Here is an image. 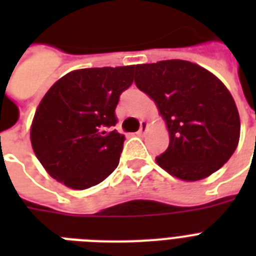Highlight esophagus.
I'll return each instance as SVG.
<instances>
[{
  "label": "esophagus",
  "instance_id": "esophagus-1",
  "mask_svg": "<svg viewBox=\"0 0 256 256\" xmlns=\"http://www.w3.org/2000/svg\"><path fill=\"white\" fill-rule=\"evenodd\" d=\"M148 122H146V120H140V128L138 130L136 134H138V136H144V132H146V130H148Z\"/></svg>",
  "mask_w": 256,
  "mask_h": 256
}]
</instances>
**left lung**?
I'll use <instances>...</instances> for the list:
<instances>
[{
  "label": "left lung",
  "mask_w": 256,
  "mask_h": 256,
  "mask_svg": "<svg viewBox=\"0 0 256 256\" xmlns=\"http://www.w3.org/2000/svg\"><path fill=\"white\" fill-rule=\"evenodd\" d=\"M136 88L152 96L170 134L156 164L172 176L199 180L222 168L238 146L240 120L227 88L182 60L136 66Z\"/></svg>",
  "instance_id": "obj_1"
}]
</instances>
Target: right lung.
<instances>
[{
	"instance_id": "1",
	"label": "right lung",
	"mask_w": 256,
	"mask_h": 256,
	"mask_svg": "<svg viewBox=\"0 0 256 256\" xmlns=\"http://www.w3.org/2000/svg\"><path fill=\"white\" fill-rule=\"evenodd\" d=\"M134 68L74 70L42 98L30 140L38 160L58 182L85 190L116 168L124 136L112 128L116 108L122 92L132 86Z\"/></svg>"
}]
</instances>
